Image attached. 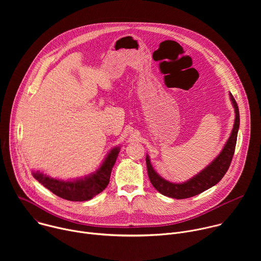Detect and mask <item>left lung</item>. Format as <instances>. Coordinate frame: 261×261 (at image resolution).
<instances>
[{
	"label": "left lung",
	"mask_w": 261,
	"mask_h": 261,
	"mask_svg": "<svg viewBox=\"0 0 261 261\" xmlns=\"http://www.w3.org/2000/svg\"><path fill=\"white\" fill-rule=\"evenodd\" d=\"M229 98L234 108V114H236L234 124L230 133V136L227 139L224 146H223L220 154L205 168H203L200 172L195 174L193 177L182 182L169 181L163 178L161 175H159L156 172V170L151 164L150 157H148V155H146L145 162H146L147 174H148V177H150L152 185L154 186V188L158 192H160L165 196L175 198V199L189 198L212 188L213 186L218 184L221 180V178L224 176V174L226 173V171L230 166V163L234 154L238 132L240 128V113H239L238 104L233 96L231 95V93H229Z\"/></svg>",
	"instance_id": "left-lung-1"
}]
</instances>
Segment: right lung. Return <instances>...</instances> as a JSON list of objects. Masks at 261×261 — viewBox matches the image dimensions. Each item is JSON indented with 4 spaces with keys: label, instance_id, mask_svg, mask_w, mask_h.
<instances>
[{
    "label": "right lung",
    "instance_id": "add662e5",
    "mask_svg": "<svg viewBox=\"0 0 261 261\" xmlns=\"http://www.w3.org/2000/svg\"><path fill=\"white\" fill-rule=\"evenodd\" d=\"M120 148V146L111 148L99 168L84 177L64 180L50 177L40 171H32V174L46 189L63 199L70 201L90 200L107 187Z\"/></svg>",
    "mask_w": 261,
    "mask_h": 261
}]
</instances>
